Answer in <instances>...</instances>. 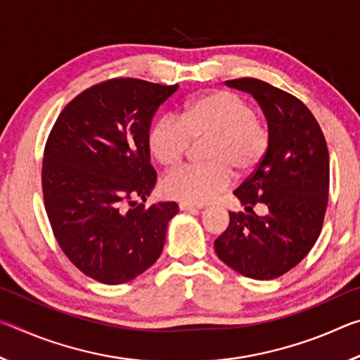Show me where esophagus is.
I'll list each match as a JSON object with an SVG mask.
<instances>
[{
    "label": "esophagus",
    "mask_w": 360,
    "mask_h": 360,
    "mask_svg": "<svg viewBox=\"0 0 360 360\" xmlns=\"http://www.w3.org/2000/svg\"><path fill=\"white\" fill-rule=\"evenodd\" d=\"M203 206H200V205H191V203H179V210L181 211H197V210H202Z\"/></svg>",
    "instance_id": "1"
}]
</instances>
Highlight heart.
<instances>
[{"instance_id": "obj_1", "label": "heart", "mask_w": 360, "mask_h": 360, "mask_svg": "<svg viewBox=\"0 0 360 360\" xmlns=\"http://www.w3.org/2000/svg\"><path fill=\"white\" fill-rule=\"evenodd\" d=\"M202 167H182L168 173L162 188L168 197L184 203L211 202L230 186L235 169L248 174L259 165L268 149V129L240 95L210 92L187 100L179 119L163 115L148 135L150 155L162 167L184 160L193 141H205Z\"/></svg>"}]
</instances>
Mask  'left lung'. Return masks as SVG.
Returning <instances> with one entry per match:
<instances>
[{
	"instance_id": "left-lung-1",
	"label": "left lung",
	"mask_w": 360,
	"mask_h": 360,
	"mask_svg": "<svg viewBox=\"0 0 360 360\" xmlns=\"http://www.w3.org/2000/svg\"><path fill=\"white\" fill-rule=\"evenodd\" d=\"M225 84L257 100L270 141L255 172L233 192L246 212H230L214 249L240 275L268 281L302 262L319 238L328 200V150L318 120L294 95L252 77ZM255 204L266 206L265 217L252 211Z\"/></svg>"
}]
</instances>
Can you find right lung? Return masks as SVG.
I'll return each mask as SVG.
<instances>
[{"label":"right lung","mask_w":360,"mask_h":360,"mask_svg":"<svg viewBox=\"0 0 360 360\" xmlns=\"http://www.w3.org/2000/svg\"><path fill=\"white\" fill-rule=\"evenodd\" d=\"M179 85L117 77L84 90L60 112L42 158V193L62 251L84 275L115 285L152 266L174 202L144 208L155 186L148 135Z\"/></svg>","instance_id":"right-lung-1"}]
</instances>
